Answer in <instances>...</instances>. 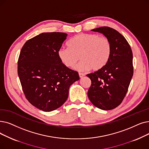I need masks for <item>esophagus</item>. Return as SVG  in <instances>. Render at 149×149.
I'll use <instances>...</instances> for the list:
<instances>
[{
	"instance_id": "34e87169",
	"label": "esophagus",
	"mask_w": 149,
	"mask_h": 149,
	"mask_svg": "<svg viewBox=\"0 0 149 149\" xmlns=\"http://www.w3.org/2000/svg\"><path fill=\"white\" fill-rule=\"evenodd\" d=\"M79 77H80V78H82L83 77L85 76V74H83V73H79Z\"/></svg>"
}]
</instances>
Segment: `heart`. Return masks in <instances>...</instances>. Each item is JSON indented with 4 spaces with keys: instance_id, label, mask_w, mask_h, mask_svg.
Wrapping results in <instances>:
<instances>
[{
    "instance_id": "b5f03b06",
    "label": "heart",
    "mask_w": 149,
    "mask_h": 149,
    "mask_svg": "<svg viewBox=\"0 0 149 149\" xmlns=\"http://www.w3.org/2000/svg\"><path fill=\"white\" fill-rule=\"evenodd\" d=\"M69 46L60 48L58 56L68 68H73L79 58L81 59L75 67L79 71L102 69L108 63L111 52V44L108 39L97 34L77 35L69 41Z\"/></svg>"
}]
</instances>
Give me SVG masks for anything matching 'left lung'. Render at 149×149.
<instances>
[{
  "mask_svg": "<svg viewBox=\"0 0 149 149\" xmlns=\"http://www.w3.org/2000/svg\"><path fill=\"white\" fill-rule=\"evenodd\" d=\"M110 42L111 52L106 65L87 77L91 80L88 95L93 104L103 110L118 107L124 100L133 74V53L126 39L108 27L91 30Z\"/></svg>",
  "mask_w": 149,
  "mask_h": 149,
  "instance_id": "obj_1",
  "label": "left lung"
}]
</instances>
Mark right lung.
I'll return each instance as SVG.
<instances>
[{"label": "right lung", "instance_id": "obj_1", "mask_svg": "<svg viewBox=\"0 0 149 149\" xmlns=\"http://www.w3.org/2000/svg\"><path fill=\"white\" fill-rule=\"evenodd\" d=\"M68 35L42 33L23 46L17 62V73L28 101L43 111H52L64 104L70 86L79 80L77 71L64 66L58 50Z\"/></svg>", "mask_w": 149, "mask_h": 149}]
</instances>
